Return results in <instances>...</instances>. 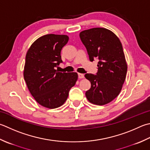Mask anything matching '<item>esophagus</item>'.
Masks as SVG:
<instances>
[{"label":"esophagus","instance_id":"34e87169","mask_svg":"<svg viewBox=\"0 0 150 150\" xmlns=\"http://www.w3.org/2000/svg\"><path fill=\"white\" fill-rule=\"evenodd\" d=\"M78 76L79 79H83L84 77V75L83 73H78Z\"/></svg>","mask_w":150,"mask_h":150}]
</instances>
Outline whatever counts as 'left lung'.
<instances>
[{
    "instance_id": "left-lung-1",
    "label": "left lung",
    "mask_w": 150,
    "mask_h": 150,
    "mask_svg": "<svg viewBox=\"0 0 150 150\" xmlns=\"http://www.w3.org/2000/svg\"><path fill=\"white\" fill-rule=\"evenodd\" d=\"M79 36L90 60L99 59L97 74L84 75L91 83L85 93L86 98L92 104L106 105L119 95L126 78L127 64L122 43L114 32L105 28L85 30Z\"/></svg>"
}]
</instances>
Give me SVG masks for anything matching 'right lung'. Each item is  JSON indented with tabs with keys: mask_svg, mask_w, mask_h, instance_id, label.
Wrapping results in <instances>:
<instances>
[{
	"mask_svg": "<svg viewBox=\"0 0 150 150\" xmlns=\"http://www.w3.org/2000/svg\"><path fill=\"white\" fill-rule=\"evenodd\" d=\"M68 40L67 35H44L35 41L26 52L25 81L35 100L45 108L62 106L78 79L77 73L55 69L62 62L60 52Z\"/></svg>",
	"mask_w": 150,
	"mask_h": 150,
	"instance_id": "add662e5",
	"label": "right lung"
}]
</instances>
